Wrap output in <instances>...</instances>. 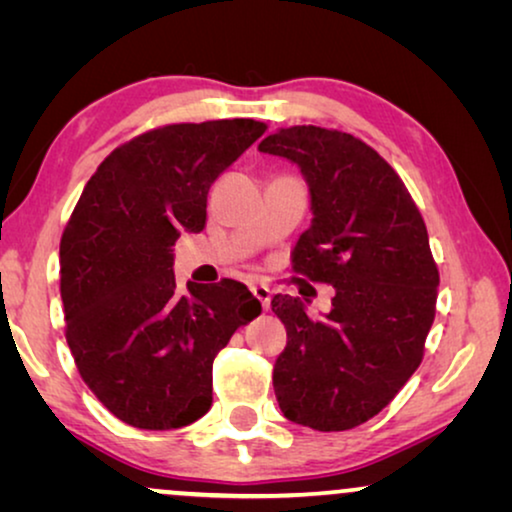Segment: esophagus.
<instances>
[{
	"mask_svg": "<svg viewBox=\"0 0 512 512\" xmlns=\"http://www.w3.org/2000/svg\"><path fill=\"white\" fill-rule=\"evenodd\" d=\"M251 293H254L258 303L263 305V310H268L270 307V289L265 284H251Z\"/></svg>",
	"mask_w": 512,
	"mask_h": 512,
	"instance_id": "1",
	"label": "esophagus"
}]
</instances>
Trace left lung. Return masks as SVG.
I'll return each mask as SVG.
<instances>
[{
    "mask_svg": "<svg viewBox=\"0 0 512 512\" xmlns=\"http://www.w3.org/2000/svg\"><path fill=\"white\" fill-rule=\"evenodd\" d=\"M258 149L296 163L310 186L314 219L293 247V272L335 289L321 319L300 298H272L286 328L277 403L314 431L354 429L422 363L440 282L429 233L394 167L354 135L293 125Z\"/></svg>",
    "mask_w": 512,
    "mask_h": 512,
    "instance_id": "left-lung-1",
    "label": "left lung"
}]
</instances>
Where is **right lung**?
<instances>
[{"label": "right lung", "mask_w": 512, "mask_h": 512, "mask_svg": "<svg viewBox=\"0 0 512 512\" xmlns=\"http://www.w3.org/2000/svg\"><path fill=\"white\" fill-rule=\"evenodd\" d=\"M268 125L174 123L109 153L60 240L65 338L83 382L121 422L181 429L212 408V363L261 303L235 279L177 291L172 247L200 233L209 186Z\"/></svg>", "instance_id": "add662e5"}]
</instances>
